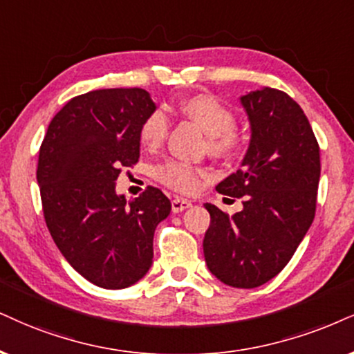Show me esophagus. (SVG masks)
Returning <instances> with one entry per match:
<instances>
[{"instance_id": "esophagus-1", "label": "esophagus", "mask_w": 354, "mask_h": 354, "mask_svg": "<svg viewBox=\"0 0 354 354\" xmlns=\"http://www.w3.org/2000/svg\"><path fill=\"white\" fill-rule=\"evenodd\" d=\"M190 207H192V202H189V200H184V198H174L172 200V212L174 213H180Z\"/></svg>"}]
</instances>
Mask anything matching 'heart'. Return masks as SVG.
I'll list each match as a JSON object with an SVG mask.
<instances>
[{
	"label": "heart",
	"instance_id": "1",
	"mask_svg": "<svg viewBox=\"0 0 354 354\" xmlns=\"http://www.w3.org/2000/svg\"><path fill=\"white\" fill-rule=\"evenodd\" d=\"M174 111L198 124L208 134V151L218 159L234 156L241 149L243 136L236 124V115L228 104L212 93L190 95L180 100ZM169 118L162 110L152 111L142 121L139 139L147 149H157L169 134ZM154 176L160 184L182 194H194L202 185L205 170L180 160H164L154 165Z\"/></svg>",
	"mask_w": 354,
	"mask_h": 354
}]
</instances>
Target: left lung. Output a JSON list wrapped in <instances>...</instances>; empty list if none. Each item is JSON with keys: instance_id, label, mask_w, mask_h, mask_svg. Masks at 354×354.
<instances>
[{"instance_id": "8db88e82", "label": "left lung", "mask_w": 354, "mask_h": 354, "mask_svg": "<svg viewBox=\"0 0 354 354\" xmlns=\"http://www.w3.org/2000/svg\"><path fill=\"white\" fill-rule=\"evenodd\" d=\"M251 123L243 167L216 185L243 198L228 215L212 203L203 254L210 272L226 286L259 287L294 256L317 210L320 146L302 108L289 95L266 86L241 97Z\"/></svg>"}]
</instances>
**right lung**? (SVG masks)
Wrapping results in <instances>:
<instances>
[{
    "instance_id": "obj_1",
    "label": "right lung",
    "mask_w": 354,
    "mask_h": 354,
    "mask_svg": "<svg viewBox=\"0 0 354 354\" xmlns=\"http://www.w3.org/2000/svg\"><path fill=\"white\" fill-rule=\"evenodd\" d=\"M156 110L146 90L78 95L52 118L39 149L37 184L46 225L68 264L103 289H124L152 264L156 226L169 198L147 187L126 202L116 195L121 167L139 160V129Z\"/></svg>"
}]
</instances>
